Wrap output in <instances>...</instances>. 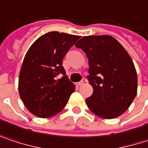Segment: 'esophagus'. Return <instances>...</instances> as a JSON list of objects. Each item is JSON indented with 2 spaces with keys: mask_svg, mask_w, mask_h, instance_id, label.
<instances>
[{
  "mask_svg": "<svg viewBox=\"0 0 148 148\" xmlns=\"http://www.w3.org/2000/svg\"><path fill=\"white\" fill-rule=\"evenodd\" d=\"M83 85H84V82H83V81H80V82L77 83V86H83Z\"/></svg>",
  "mask_w": 148,
  "mask_h": 148,
  "instance_id": "1",
  "label": "esophagus"
}]
</instances>
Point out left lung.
<instances>
[{
  "label": "left lung",
  "instance_id": "left-lung-1",
  "mask_svg": "<svg viewBox=\"0 0 148 148\" xmlns=\"http://www.w3.org/2000/svg\"><path fill=\"white\" fill-rule=\"evenodd\" d=\"M75 47L89 60L88 79L93 88L86 100L89 109L106 119L124 114L137 93V74L126 50L110 35L82 37Z\"/></svg>",
  "mask_w": 148,
  "mask_h": 148
}]
</instances>
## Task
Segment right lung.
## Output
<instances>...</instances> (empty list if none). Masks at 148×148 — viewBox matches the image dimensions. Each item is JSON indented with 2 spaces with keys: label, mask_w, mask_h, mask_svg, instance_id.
I'll list each match as a JSON object with an SVG mask.
<instances>
[{
  "label": "right lung",
  "mask_w": 148,
  "mask_h": 148,
  "mask_svg": "<svg viewBox=\"0 0 148 148\" xmlns=\"http://www.w3.org/2000/svg\"><path fill=\"white\" fill-rule=\"evenodd\" d=\"M79 35L52 31L39 37L28 50L21 67L18 92L27 109L39 118L61 112L75 90L62 59ZM62 73L64 76L57 79Z\"/></svg>",
  "instance_id": "add662e5"
}]
</instances>
